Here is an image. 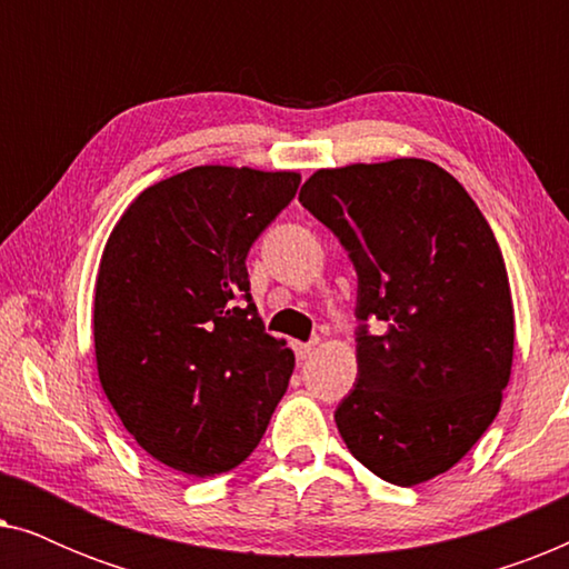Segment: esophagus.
<instances>
[{"instance_id": "esophagus-1", "label": "esophagus", "mask_w": 569, "mask_h": 569, "mask_svg": "<svg viewBox=\"0 0 569 569\" xmlns=\"http://www.w3.org/2000/svg\"><path fill=\"white\" fill-rule=\"evenodd\" d=\"M316 347H318V339H313V341H295V345H292L295 355H298V360H306V357L313 352Z\"/></svg>"}]
</instances>
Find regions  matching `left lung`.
<instances>
[{
    "instance_id": "8db88e82",
    "label": "left lung",
    "mask_w": 569,
    "mask_h": 569,
    "mask_svg": "<svg viewBox=\"0 0 569 569\" xmlns=\"http://www.w3.org/2000/svg\"><path fill=\"white\" fill-rule=\"evenodd\" d=\"M300 204L357 271V383L333 411L349 453L399 487L446 473L510 380L516 316L492 228L448 170L419 158L316 170ZM368 317L385 331L370 335Z\"/></svg>"
}]
</instances>
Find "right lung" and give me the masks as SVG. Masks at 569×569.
I'll use <instances>...</instances> for the list:
<instances>
[{
  "mask_svg": "<svg viewBox=\"0 0 569 569\" xmlns=\"http://www.w3.org/2000/svg\"><path fill=\"white\" fill-rule=\"evenodd\" d=\"M300 173L199 166L150 186L100 256L92 337L100 386L131 438L189 477L243 463L295 355L263 331L246 256Z\"/></svg>",
  "mask_w": 569,
  "mask_h": 569,
  "instance_id": "add662e5",
  "label": "right lung"
}]
</instances>
